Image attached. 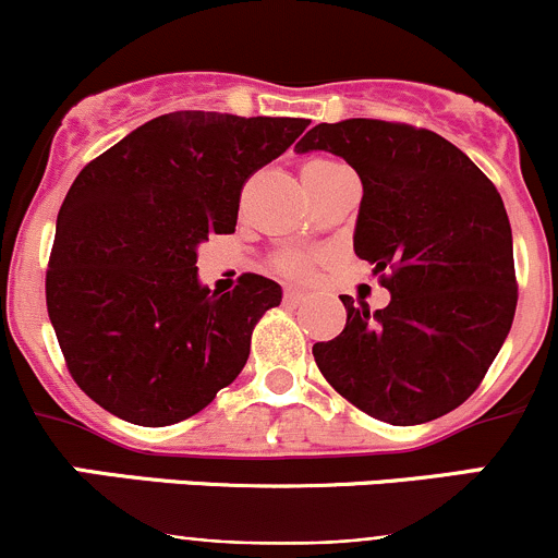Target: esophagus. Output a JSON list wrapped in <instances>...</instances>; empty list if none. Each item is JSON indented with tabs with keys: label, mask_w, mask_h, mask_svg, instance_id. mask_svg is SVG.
<instances>
[{
	"label": "esophagus",
	"mask_w": 558,
	"mask_h": 558,
	"mask_svg": "<svg viewBox=\"0 0 558 558\" xmlns=\"http://www.w3.org/2000/svg\"><path fill=\"white\" fill-rule=\"evenodd\" d=\"M283 300L289 302V305H294V302H300V300H302V291H300V289H294V286H286Z\"/></svg>",
	"instance_id": "34e87169"
}]
</instances>
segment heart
I'll list each match as a JSON object with an SVG mask.
<instances>
[{"mask_svg":"<svg viewBox=\"0 0 558 558\" xmlns=\"http://www.w3.org/2000/svg\"><path fill=\"white\" fill-rule=\"evenodd\" d=\"M315 161H329V159H313L311 165H315ZM307 267H311V258L305 256V253H283V256L278 258V269L280 272L286 275H305Z\"/></svg>","mask_w":558,"mask_h":558,"instance_id":"b5f03b06","label":"heart"}]
</instances>
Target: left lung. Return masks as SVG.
<instances>
[{"label":"left lung","mask_w":558,"mask_h":558,"mask_svg":"<svg viewBox=\"0 0 558 558\" xmlns=\"http://www.w3.org/2000/svg\"><path fill=\"white\" fill-rule=\"evenodd\" d=\"M311 150L340 156L362 178L353 251L391 294L375 313L342 294L345 329L315 342V364L378 421L413 426L451 413L513 326L519 286L502 196L453 143L408 123H318L296 143V154Z\"/></svg>","instance_id":"left-lung-1"}]
</instances>
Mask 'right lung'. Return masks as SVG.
I'll list each match as a JSON object with an SVG mask.
<instances>
[{
  "label": "right lung",
  "mask_w": 558,
  "mask_h": 558,
  "mask_svg": "<svg viewBox=\"0 0 558 558\" xmlns=\"http://www.w3.org/2000/svg\"><path fill=\"white\" fill-rule=\"evenodd\" d=\"M307 123L167 112L77 174L56 218L45 300L72 378L107 413L178 424L245 367L253 326L283 291L247 272L210 294L196 251L234 232L245 180Z\"/></svg>",
  "instance_id": "add662e5"
}]
</instances>
